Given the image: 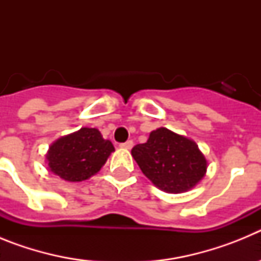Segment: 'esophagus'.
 <instances>
[{
  "mask_svg": "<svg viewBox=\"0 0 261 261\" xmlns=\"http://www.w3.org/2000/svg\"><path fill=\"white\" fill-rule=\"evenodd\" d=\"M120 147H123V149H132L133 147V141L132 140H128L126 142H123V144H120Z\"/></svg>",
  "mask_w": 261,
  "mask_h": 261,
  "instance_id": "34e87169",
  "label": "esophagus"
}]
</instances>
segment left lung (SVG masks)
Returning <instances> with one entry per match:
<instances>
[{
    "instance_id": "obj_1",
    "label": "left lung",
    "mask_w": 261,
    "mask_h": 261,
    "mask_svg": "<svg viewBox=\"0 0 261 261\" xmlns=\"http://www.w3.org/2000/svg\"><path fill=\"white\" fill-rule=\"evenodd\" d=\"M132 155L145 176L159 190L180 193L191 190L206 172V159L195 141L167 128L153 130Z\"/></svg>"
}]
</instances>
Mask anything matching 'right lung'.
<instances>
[{
    "label": "right lung",
    "mask_w": 261,
    "mask_h": 261,
    "mask_svg": "<svg viewBox=\"0 0 261 261\" xmlns=\"http://www.w3.org/2000/svg\"><path fill=\"white\" fill-rule=\"evenodd\" d=\"M114 150L98 129L81 128L53 142L45 156L53 174L66 181H82L95 175Z\"/></svg>",
    "instance_id": "add662e5"
}]
</instances>
